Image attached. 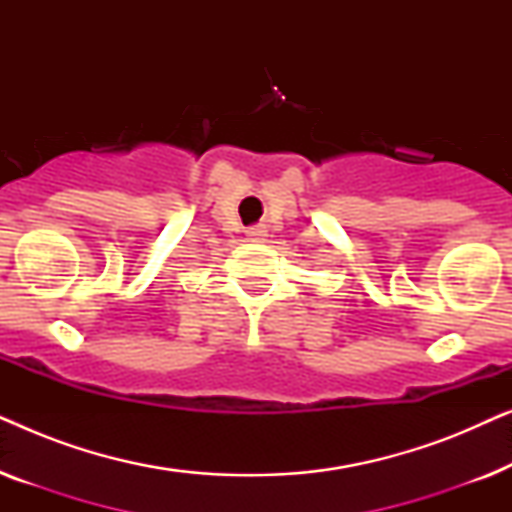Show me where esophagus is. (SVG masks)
<instances>
[{
  "instance_id": "1",
  "label": "esophagus",
  "mask_w": 512,
  "mask_h": 512,
  "mask_svg": "<svg viewBox=\"0 0 512 512\" xmlns=\"http://www.w3.org/2000/svg\"><path fill=\"white\" fill-rule=\"evenodd\" d=\"M247 237L251 242H263L265 237H268V230H265L263 226H254V228L247 230Z\"/></svg>"
}]
</instances>
